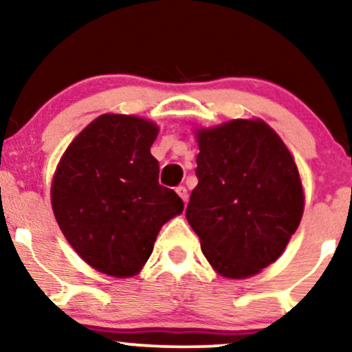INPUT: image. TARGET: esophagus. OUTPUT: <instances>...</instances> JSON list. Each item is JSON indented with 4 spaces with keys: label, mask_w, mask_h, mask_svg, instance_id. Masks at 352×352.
Segmentation results:
<instances>
[{
    "label": "esophagus",
    "mask_w": 352,
    "mask_h": 352,
    "mask_svg": "<svg viewBox=\"0 0 352 352\" xmlns=\"http://www.w3.org/2000/svg\"><path fill=\"white\" fill-rule=\"evenodd\" d=\"M177 193H179V197L184 201H187L188 200V192H187V188L185 187H177V190H175Z\"/></svg>",
    "instance_id": "obj_1"
}]
</instances>
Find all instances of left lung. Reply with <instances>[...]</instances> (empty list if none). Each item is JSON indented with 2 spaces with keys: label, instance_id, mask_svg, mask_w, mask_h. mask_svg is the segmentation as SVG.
<instances>
[{
  "label": "left lung",
  "instance_id": "left-lung-1",
  "mask_svg": "<svg viewBox=\"0 0 352 352\" xmlns=\"http://www.w3.org/2000/svg\"><path fill=\"white\" fill-rule=\"evenodd\" d=\"M197 177L185 215L215 272L245 280L285 252L305 212L298 165L261 119L195 129Z\"/></svg>",
  "mask_w": 352,
  "mask_h": 352
}]
</instances>
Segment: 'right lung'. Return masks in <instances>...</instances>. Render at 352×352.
<instances>
[{"label":"right lung","mask_w":352,"mask_h":352,"mask_svg":"<svg viewBox=\"0 0 352 352\" xmlns=\"http://www.w3.org/2000/svg\"><path fill=\"white\" fill-rule=\"evenodd\" d=\"M159 125L137 116H99L67 145L51 182V205L67 243L89 266L114 278L135 276L160 228L184 212L159 185L151 153Z\"/></svg>","instance_id":"right-lung-1"}]
</instances>
